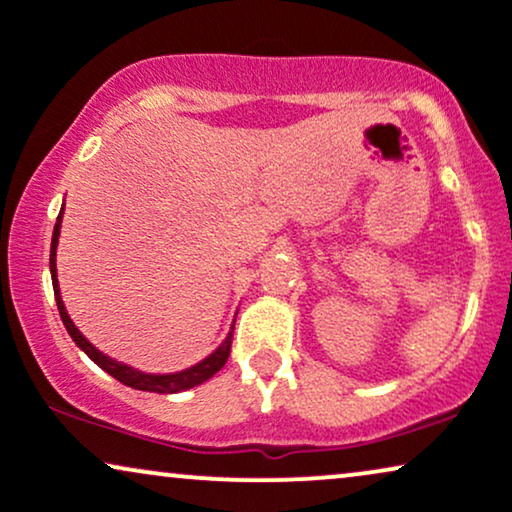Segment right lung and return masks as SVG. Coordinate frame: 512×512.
Returning a JSON list of instances; mask_svg holds the SVG:
<instances>
[{
  "mask_svg": "<svg viewBox=\"0 0 512 512\" xmlns=\"http://www.w3.org/2000/svg\"><path fill=\"white\" fill-rule=\"evenodd\" d=\"M60 222H63V210H60V215H58V220H56V227H53V238H51V262L49 264H51L53 295H56V304H58L60 318H63V325L67 327V332H70L72 342L77 344L79 349L84 351L86 356L91 358L95 365L102 367V370H105L107 374H112L114 379H119L121 384H126V386H131V388H138V391H149V393H180V391H187V388H194V386L203 384V381L213 377L215 372L222 370V365L227 363L229 351H231V337H234V327H231V332L227 335V339H224V342L217 346V349L210 353L208 358H203L201 363L187 367V370L173 372V374H147V372L133 370V367L119 363V360L109 358L102 351L95 349V346L88 342V339L77 330V325L72 323V318L67 316L63 297H60L58 271H56V248H58V236H60Z\"/></svg>",
  "mask_w": 512,
  "mask_h": 512,
  "instance_id": "add662e5",
  "label": "right lung"
}]
</instances>
